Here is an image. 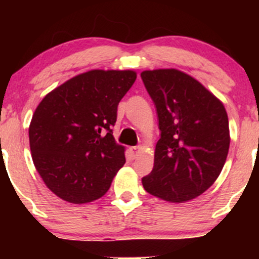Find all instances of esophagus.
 Wrapping results in <instances>:
<instances>
[{"label": "esophagus", "mask_w": 259, "mask_h": 259, "mask_svg": "<svg viewBox=\"0 0 259 259\" xmlns=\"http://www.w3.org/2000/svg\"><path fill=\"white\" fill-rule=\"evenodd\" d=\"M140 151H141V147L140 146H134V147H130V152L133 153V157L134 158H136V157L140 154Z\"/></svg>", "instance_id": "esophagus-1"}]
</instances>
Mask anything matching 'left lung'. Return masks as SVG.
I'll return each instance as SVG.
<instances>
[{"instance_id":"left-lung-1","label":"left lung","mask_w":259,"mask_h":259,"mask_svg":"<svg viewBox=\"0 0 259 259\" xmlns=\"http://www.w3.org/2000/svg\"><path fill=\"white\" fill-rule=\"evenodd\" d=\"M141 79L160 130L153 169L142 185L164 201L192 200L213 185L224 167L230 145L227 111L212 92L180 70H145Z\"/></svg>"}]
</instances>
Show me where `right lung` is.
Returning <instances> with one entry per match:
<instances>
[{
	"instance_id": "1",
	"label": "right lung",
	"mask_w": 259,
	"mask_h": 259,
	"mask_svg": "<svg viewBox=\"0 0 259 259\" xmlns=\"http://www.w3.org/2000/svg\"><path fill=\"white\" fill-rule=\"evenodd\" d=\"M135 80L133 70H90L47 94L35 109L29 126L32 162L62 200L88 203L111 187L125 163L112 126Z\"/></svg>"
}]
</instances>
